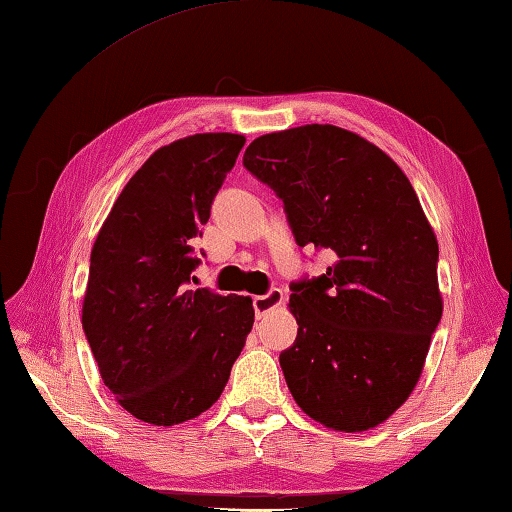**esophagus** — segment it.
<instances>
[{
    "instance_id": "esophagus-1",
    "label": "esophagus",
    "mask_w": 512,
    "mask_h": 512,
    "mask_svg": "<svg viewBox=\"0 0 512 512\" xmlns=\"http://www.w3.org/2000/svg\"><path fill=\"white\" fill-rule=\"evenodd\" d=\"M284 299H286V295H284V290H281V288H270L266 295L255 297L253 299V308H255L257 319H262L266 312L279 308L281 303H284Z\"/></svg>"
}]
</instances>
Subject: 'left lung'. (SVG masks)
<instances>
[{"instance_id":"left-lung-1","label":"left lung","mask_w":512,"mask_h":512,"mask_svg":"<svg viewBox=\"0 0 512 512\" xmlns=\"http://www.w3.org/2000/svg\"><path fill=\"white\" fill-rule=\"evenodd\" d=\"M244 167L284 200L299 246L332 253L323 275L290 284V394L325 427L372 429L409 398L442 319L438 239L418 195L385 151L334 125L259 136Z\"/></svg>"}]
</instances>
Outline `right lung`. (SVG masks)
<instances>
[{"label":"right lung","instance_id":"add662e5","mask_svg":"<svg viewBox=\"0 0 512 512\" xmlns=\"http://www.w3.org/2000/svg\"><path fill=\"white\" fill-rule=\"evenodd\" d=\"M246 143L195 134L160 147L96 237L83 330L107 389L134 418L171 427L220 398L253 328L250 297L193 288L191 242Z\"/></svg>","mask_w":512,"mask_h":512}]
</instances>
